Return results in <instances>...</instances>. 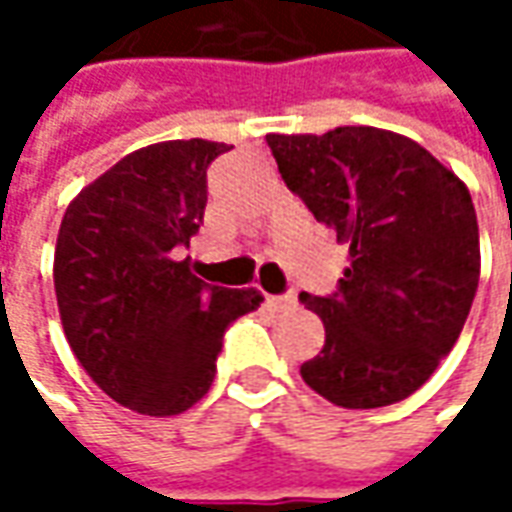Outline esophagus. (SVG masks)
<instances>
[{"label":"esophagus","mask_w":512,"mask_h":512,"mask_svg":"<svg viewBox=\"0 0 512 512\" xmlns=\"http://www.w3.org/2000/svg\"><path fill=\"white\" fill-rule=\"evenodd\" d=\"M265 302L273 310H293L296 307V296L293 293H287V296H265Z\"/></svg>","instance_id":"34e87169"}]
</instances>
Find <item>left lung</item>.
I'll return each instance as SVG.
<instances>
[{
    "mask_svg": "<svg viewBox=\"0 0 512 512\" xmlns=\"http://www.w3.org/2000/svg\"><path fill=\"white\" fill-rule=\"evenodd\" d=\"M267 145L285 185L350 247L339 293L299 296L325 325L302 379L350 410L402 402L450 353L479 287L470 190L393 130L267 133Z\"/></svg>",
    "mask_w": 512,
    "mask_h": 512,
    "instance_id": "left-lung-1",
    "label": "left lung"
}]
</instances>
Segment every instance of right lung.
Returning <instances> with one entry per match:
<instances>
[{"instance_id":"add662e5","label":"right lung","mask_w":512,"mask_h":512,"mask_svg":"<svg viewBox=\"0 0 512 512\" xmlns=\"http://www.w3.org/2000/svg\"><path fill=\"white\" fill-rule=\"evenodd\" d=\"M225 142L139 148L85 185L62 216L53 287L73 356L99 390L142 416H179L216 376L230 322L265 302L205 285L176 247L207 205V165Z\"/></svg>"}]
</instances>
